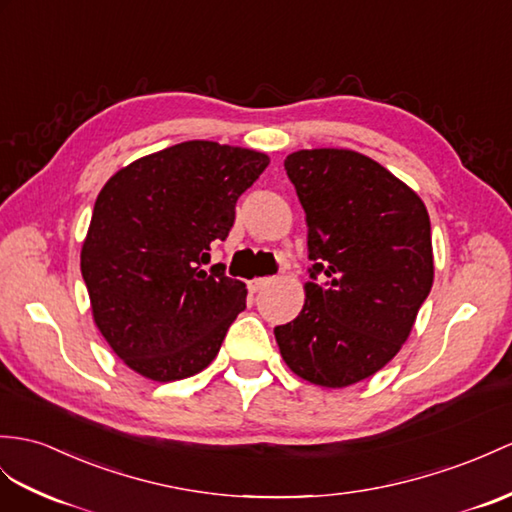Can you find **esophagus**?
Here are the masks:
<instances>
[{
  "mask_svg": "<svg viewBox=\"0 0 512 512\" xmlns=\"http://www.w3.org/2000/svg\"><path fill=\"white\" fill-rule=\"evenodd\" d=\"M269 282H271L269 278H256V280H249L247 286H249V291H252V293H258L260 289H265Z\"/></svg>",
  "mask_w": 512,
  "mask_h": 512,
  "instance_id": "34e87169",
  "label": "esophagus"
}]
</instances>
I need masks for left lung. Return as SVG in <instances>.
Returning <instances> with one entry per match:
<instances>
[{
  "label": "left lung",
  "instance_id": "left-lung-1",
  "mask_svg": "<svg viewBox=\"0 0 512 512\" xmlns=\"http://www.w3.org/2000/svg\"><path fill=\"white\" fill-rule=\"evenodd\" d=\"M284 169L313 267L302 313L273 334L295 376L343 389L380 371L410 336L434 280L430 217L408 184L352 149H299Z\"/></svg>",
  "mask_w": 512,
  "mask_h": 512
}]
</instances>
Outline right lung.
Segmentation results:
<instances>
[{"mask_svg": "<svg viewBox=\"0 0 512 512\" xmlns=\"http://www.w3.org/2000/svg\"><path fill=\"white\" fill-rule=\"evenodd\" d=\"M267 165L256 149L186 141L130 162L99 191L80 269L97 330L139 376L184 380L219 354L247 289L202 265Z\"/></svg>", "mask_w": 512, "mask_h": 512, "instance_id": "1", "label": "right lung"}]
</instances>
